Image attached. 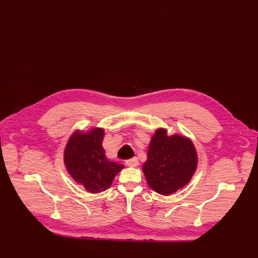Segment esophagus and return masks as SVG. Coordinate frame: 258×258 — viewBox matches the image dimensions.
Segmentation results:
<instances>
[{
  "label": "esophagus",
  "mask_w": 258,
  "mask_h": 258,
  "mask_svg": "<svg viewBox=\"0 0 258 258\" xmlns=\"http://www.w3.org/2000/svg\"><path fill=\"white\" fill-rule=\"evenodd\" d=\"M125 164L130 167H136L138 165V159L136 157L134 158H131V159H127L125 161Z\"/></svg>",
  "instance_id": "obj_1"
}]
</instances>
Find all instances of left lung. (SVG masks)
<instances>
[{
  "mask_svg": "<svg viewBox=\"0 0 258 258\" xmlns=\"http://www.w3.org/2000/svg\"><path fill=\"white\" fill-rule=\"evenodd\" d=\"M198 157L194 143L179 135L167 136L159 128L148 147L143 172L150 187L169 196L190 181L197 169Z\"/></svg>",
  "mask_w": 258,
  "mask_h": 258,
  "instance_id": "obj_1",
  "label": "left lung"
}]
</instances>
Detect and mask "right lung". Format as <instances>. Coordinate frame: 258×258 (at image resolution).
Instances as JSON below:
<instances>
[{"instance_id":"add662e5","label":"right lung","mask_w":258,"mask_h":258,"mask_svg":"<svg viewBox=\"0 0 258 258\" xmlns=\"http://www.w3.org/2000/svg\"><path fill=\"white\" fill-rule=\"evenodd\" d=\"M103 135L102 128H93L85 134L76 133L64 150L68 171L91 194H99L110 188L115 175L124 167L105 157Z\"/></svg>"}]
</instances>
